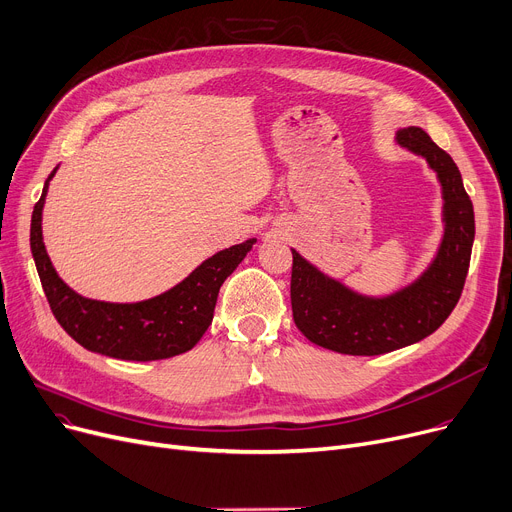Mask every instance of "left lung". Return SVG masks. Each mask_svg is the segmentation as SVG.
<instances>
[{"mask_svg":"<svg viewBox=\"0 0 512 512\" xmlns=\"http://www.w3.org/2000/svg\"><path fill=\"white\" fill-rule=\"evenodd\" d=\"M397 142L422 155L438 173L444 198V237L426 273L382 299L359 295L328 279L295 250L291 310L312 343L347 355H382L426 339L455 310L465 287L475 237L473 204L453 157L422 128L399 130Z\"/></svg>","mask_w":512,"mask_h":512,"instance_id":"8db88e82","label":"left lung"}]
</instances>
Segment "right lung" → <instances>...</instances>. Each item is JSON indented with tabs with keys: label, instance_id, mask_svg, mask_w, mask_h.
<instances>
[{
	"label": "right lung",
	"instance_id": "add662e5",
	"mask_svg": "<svg viewBox=\"0 0 512 512\" xmlns=\"http://www.w3.org/2000/svg\"><path fill=\"white\" fill-rule=\"evenodd\" d=\"M53 173L55 169L49 179ZM49 179L30 221V250L55 320L84 349L115 359L153 362V359H167L190 351L213 322L223 281L246 258L256 239H248L204 260L188 279L146 302H95L78 295L59 279L45 252L41 217Z\"/></svg>",
	"mask_w": 512,
	"mask_h": 512
}]
</instances>
